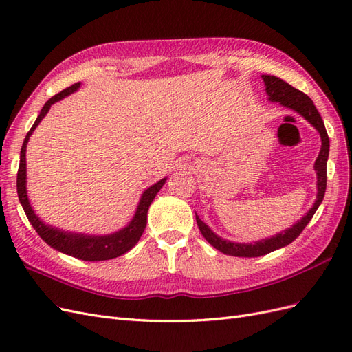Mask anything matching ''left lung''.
Instances as JSON below:
<instances>
[{
  "label": "left lung",
  "instance_id": "left-lung-1",
  "mask_svg": "<svg viewBox=\"0 0 352 352\" xmlns=\"http://www.w3.org/2000/svg\"><path fill=\"white\" fill-rule=\"evenodd\" d=\"M261 78L265 85V92H267L269 100L272 102H279L283 105V107L292 109L296 113H300L304 119L307 122H310L318 131V133H320L322 148H320V153H318V157L314 163V170L317 173V198L314 201L313 207L310 208V211H308L300 221H296L292 228L286 229L272 238L261 239V241H257L254 243H239V242H230L226 239H221L195 214L198 228H199V232L202 233V236H204L216 250H219L220 252L226 254V255H233V257H260V255H265V254H269L274 250H279L282 247H286V245L294 242L298 236L301 235V232L305 229L308 221L313 219L314 212L317 211L318 206L322 204L324 192H326L329 136H327L320 113L317 111L316 105L313 104L311 98L308 97V95L295 89L294 87H291L289 83H286L285 80L276 78V76H270V74H263Z\"/></svg>",
  "mask_w": 352,
  "mask_h": 352
}]
</instances>
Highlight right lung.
I'll use <instances>...</instances> for the list:
<instances>
[{
  "instance_id": "1",
  "label": "right lung",
  "mask_w": 352,
  "mask_h": 352,
  "mask_svg": "<svg viewBox=\"0 0 352 352\" xmlns=\"http://www.w3.org/2000/svg\"><path fill=\"white\" fill-rule=\"evenodd\" d=\"M80 87V83H74L72 87L66 88L65 91H61L56 94L54 97H51L44 107H42L38 119L35 120L34 126L30 127V131L28 132L23 145H22V151H20V164H19V172H17V195L19 201L22 204L26 217L29 219L30 225L34 226L38 235L44 239L51 248H54L63 254L72 255V257H76L79 260L85 261H102V260H111L119 257V255L127 252L132 250L136 242L140 241L142 236V233L146 226V214H148V208H150L153 199L158 194V190L163 188L166 184V177L160 180V182L154 184L153 186L144 190V194L141 197L140 204H138L136 212L133 219L131 220L129 225L123 228L122 230L111 233V235H85V233H74V232H65L57 228H52L45 225L36 214L34 208L30 207V202L28 198V190H26V145L29 142L30 135L34 133L36 129V126L41 123V120L44 119L45 114L50 111L51 105L63 100L72 92L76 91Z\"/></svg>"
}]
</instances>
